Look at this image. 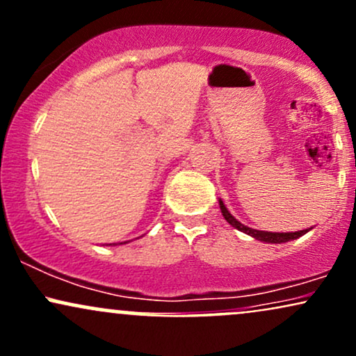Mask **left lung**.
<instances>
[{
    "label": "left lung",
    "instance_id": "obj_1",
    "mask_svg": "<svg viewBox=\"0 0 356 356\" xmlns=\"http://www.w3.org/2000/svg\"><path fill=\"white\" fill-rule=\"evenodd\" d=\"M219 207H220V212H222L224 219L227 220V222L231 224L232 227H236V229L244 232V234L248 236H252V238L257 239V241H263V243H271V244H281V243H288V241H293V239H298L301 238V236L306 234L309 229H303V231H296V232H269V231H257V229H252V227H248L244 226V224H241L238 219L234 218V216L231 214L229 211L226 209V206H224L222 201H219Z\"/></svg>",
    "mask_w": 356,
    "mask_h": 356
}]
</instances>
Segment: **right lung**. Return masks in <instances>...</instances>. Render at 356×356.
Wrapping results in <instances>:
<instances>
[{
	"mask_svg": "<svg viewBox=\"0 0 356 356\" xmlns=\"http://www.w3.org/2000/svg\"><path fill=\"white\" fill-rule=\"evenodd\" d=\"M120 244H122V243H120Z\"/></svg>",
	"mask_w": 356,
	"mask_h": 356,
	"instance_id": "add662e5",
	"label": "right lung"
}]
</instances>
